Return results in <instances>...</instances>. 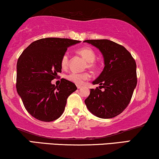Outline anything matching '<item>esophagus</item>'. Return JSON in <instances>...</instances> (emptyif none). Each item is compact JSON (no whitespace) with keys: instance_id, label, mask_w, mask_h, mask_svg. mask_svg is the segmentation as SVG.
<instances>
[{"instance_id":"34e87169","label":"esophagus","mask_w":159,"mask_h":159,"mask_svg":"<svg viewBox=\"0 0 159 159\" xmlns=\"http://www.w3.org/2000/svg\"><path fill=\"white\" fill-rule=\"evenodd\" d=\"M76 87H77L78 89H81V88H83V86L80 85H76Z\"/></svg>"}]
</instances>
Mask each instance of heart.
Listing matches in <instances>:
<instances>
[{
    "label": "heart",
    "instance_id": "heart-1",
    "mask_svg": "<svg viewBox=\"0 0 159 159\" xmlns=\"http://www.w3.org/2000/svg\"><path fill=\"white\" fill-rule=\"evenodd\" d=\"M77 53L80 56L83 57L84 60L88 62V67L93 68L94 67V63L93 61L96 59V54L94 51L90 47H83L77 50ZM68 62H69V59H68V54H65L62 56L61 60V66L62 68L66 69L68 66ZM89 74L88 73H70L67 76V79L72 83L77 84V85H81L85 80L89 78Z\"/></svg>",
    "mask_w": 159,
    "mask_h": 159
}]
</instances>
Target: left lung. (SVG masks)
<instances>
[{"mask_svg":"<svg viewBox=\"0 0 159 159\" xmlns=\"http://www.w3.org/2000/svg\"><path fill=\"white\" fill-rule=\"evenodd\" d=\"M100 51L105 67L92 82L99 88L91 89L85 100L89 111L102 119L116 116L126 108L137 84L136 64L124 46L109 40H87ZM102 89V90H101Z\"/></svg>","mask_w":159,"mask_h":159,"instance_id":"8db88e82","label":"left lung"}]
</instances>
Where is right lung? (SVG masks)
I'll return each instance as SVG.
<instances>
[{
	"instance_id": "add662e5",
	"label": "right lung",
	"mask_w": 159,
	"mask_h": 159,
	"mask_svg": "<svg viewBox=\"0 0 159 159\" xmlns=\"http://www.w3.org/2000/svg\"><path fill=\"white\" fill-rule=\"evenodd\" d=\"M80 41L48 38L33 42L17 62V91L25 108L43 121L57 119L64 112L67 99L76 91L75 84L62 79L60 85L52 83L61 72V60L68 47Z\"/></svg>"
}]
</instances>
